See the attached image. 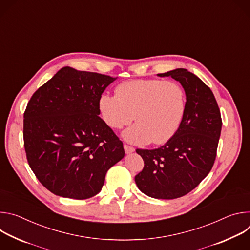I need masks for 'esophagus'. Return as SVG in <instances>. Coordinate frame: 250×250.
Wrapping results in <instances>:
<instances>
[{
    "label": "esophagus",
    "mask_w": 250,
    "mask_h": 250,
    "mask_svg": "<svg viewBox=\"0 0 250 250\" xmlns=\"http://www.w3.org/2000/svg\"><path fill=\"white\" fill-rule=\"evenodd\" d=\"M124 148H125V151L126 154L132 153V152L134 151V148L131 147V146H127V145H125V146H124Z\"/></svg>",
    "instance_id": "1"
}]
</instances>
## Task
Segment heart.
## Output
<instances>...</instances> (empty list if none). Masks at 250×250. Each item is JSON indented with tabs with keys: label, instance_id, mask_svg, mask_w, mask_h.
<instances>
[{
	"label": "heart",
	"instance_id": "obj_1",
	"mask_svg": "<svg viewBox=\"0 0 250 250\" xmlns=\"http://www.w3.org/2000/svg\"><path fill=\"white\" fill-rule=\"evenodd\" d=\"M116 95L102 94L98 101L104 123L124 131V138L134 145H164L179 129L186 113V94L180 84L158 79H133L117 86Z\"/></svg>",
	"mask_w": 250,
	"mask_h": 250
}]
</instances>
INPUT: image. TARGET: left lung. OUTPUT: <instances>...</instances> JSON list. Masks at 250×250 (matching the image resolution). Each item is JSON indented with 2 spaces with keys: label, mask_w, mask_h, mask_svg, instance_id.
<instances>
[{
  "label": "left lung",
  "mask_w": 250,
  "mask_h": 250,
  "mask_svg": "<svg viewBox=\"0 0 250 250\" xmlns=\"http://www.w3.org/2000/svg\"><path fill=\"white\" fill-rule=\"evenodd\" d=\"M180 82L186 113L176 134L155 149H136L145 167L134 180L146 195L171 200L185 196L209 173L217 156L222 118L211 90L187 69L157 74Z\"/></svg>",
  "instance_id": "1"
}]
</instances>
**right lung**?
<instances>
[{
  "label": "right lung",
  "instance_id": "obj_1",
  "mask_svg": "<svg viewBox=\"0 0 250 250\" xmlns=\"http://www.w3.org/2000/svg\"><path fill=\"white\" fill-rule=\"evenodd\" d=\"M117 78L63 67L30 98L23 114L27 162L54 195L84 200L97 195L123 142L99 117L98 101Z\"/></svg>",
  "mask_w": 250,
  "mask_h": 250
}]
</instances>
